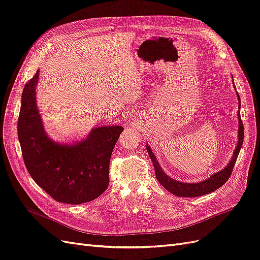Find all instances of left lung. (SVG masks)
I'll list each match as a JSON object with an SVG mask.
<instances>
[{
    "label": "left lung",
    "instance_id": "left-lung-1",
    "mask_svg": "<svg viewBox=\"0 0 260 260\" xmlns=\"http://www.w3.org/2000/svg\"><path fill=\"white\" fill-rule=\"evenodd\" d=\"M237 96H238V101H239V111H238V118H239L238 136H239V138H238L237 147H235L231 159L229 162H228L226 166L222 170H220V171L216 172V174L211 175L208 179L203 180V181H201V182L186 183V182H181V181L170 178L168 175L165 174V171L159 166V162L156 159V156L154 155L151 147L146 145V151H147L149 157H151V160L153 161V165H154L156 178H157V180H158V182L170 193L175 194L176 196H179V198H196V196H202V195L209 194L211 192L216 191L217 188L221 187L226 182L228 179L230 178L233 167L235 165V161H237L239 153L242 148L243 139H244V127H243V123L241 120V114H240L241 100H240L238 92H237Z\"/></svg>",
    "mask_w": 260,
    "mask_h": 260
}]
</instances>
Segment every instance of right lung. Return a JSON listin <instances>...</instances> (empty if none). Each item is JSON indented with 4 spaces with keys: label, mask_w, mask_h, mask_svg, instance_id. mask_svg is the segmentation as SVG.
Returning a JSON list of instances; mask_svg holds the SVG:
<instances>
[{
    "label": "right lung",
    "mask_w": 260,
    "mask_h": 260,
    "mask_svg": "<svg viewBox=\"0 0 260 260\" xmlns=\"http://www.w3.org/2000/svg\"><path fill=\"white\" fill-rule=\"evenodd\" d=\"M39 70L23 88L17 122L18 140L29 175L55 201L78 205L95 200L109 183V160L123 128H93L73 144L53 141L38 111Z\"/></svg>",
    "instance_id": "right-lung-1"
}]
</instances>
